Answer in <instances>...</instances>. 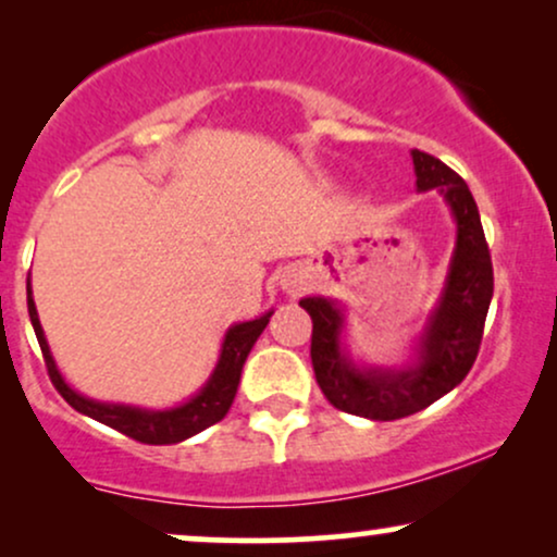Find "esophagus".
<instances>
[{"label":"esophagus","mask_w":557,"mask_h":557,"mask_svg":"<svg viewBox=\"0 0 557 557\" xmlns=\"http://www.w3.org/2000/svg\"><path fill=\"white\" fill-rule=\"evenodd\" d=\"M304 283H306V277L300 272H287L285 274V280H283V285L287 287V290H300V287H304Z\"/></svg>","instance_id":"obj_1"}]
</instances>
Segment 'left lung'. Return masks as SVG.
I'll return each mask as SVG.
<instances>
[{
	"label": "left lung",
	"instance_id": "8db88e82",
	"mask_svg": "<svg viewBox=\"0 0 557 557\" xmlns=\"http://www.w3.org/2000/svg\"><path fill=\"white\" fill-rule=\"evenodd\" d=\"M417 188H437L456 216V251L437 309L426 319L417 359L403 369L356 367L343 350V309L330 298H304L311 324V363L332 406L354 417L393 421L432 406L461 385L482 345L492 300V259L474 196L461 175L437 157L413 149Z\"/></svg>",
	"mask_w": 557,
	"mask_h": 557
}]
</instances>
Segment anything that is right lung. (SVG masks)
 Listing matches in <instances>:
<instances>
[{
	"instance_id": "add662e5",
	"label": "right lung",
	"mask_w": 557,
	"mask_h": 557,
	"mask_svg": "<svg viewBox=\"0 0 557 557\" xmlns=\"http://www.w3.org/2000/svg\"><path fill=\"white\" fill-rule=\"evenodd\" d=\"M28 314L30 324H34L36 341L41 345L44 361H47L49 380L57 387V393L65 398L70 406L78 413H86L101 424L112 426V430L127 434L131 440H138L144 445H175L183 440L194 437V434L203 432L207 426L216 424L220 419H225V413L233 406L235 393H238V382L243 363H246L248 354H251L253 343L259 341V335L270 324L272 311H267L264 317L251 319V322L233 324L227 330L225 341H222L220 361H216L209 382L198 389L188 403L183 406L168 408V411H149V408H136V406H123V403H101L91 400L86 395L75 393L73 387L62 380L60 369L52 359V350H49L47 337H44L41 322H38L34 296H30V280H28Z\"/></svg>"
}]
</instances>
